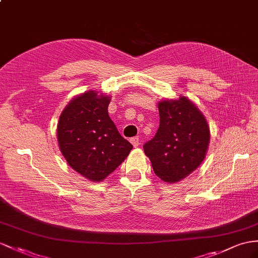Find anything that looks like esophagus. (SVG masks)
I'll return each mask as SVG.
<instances>
[{
	"instance_id": "1",
	"label": "esophagus",
	"mask_w": 258,
	"mask_h": 258,
	"mask_svg": "<svg viewBox=\"0 0 258 258\" xmlns=\"http://www.w3.org/2000/svg\"><path fill=\"white\" fill-rule=\"evenodd\" d=\"M131 143H132V145H133L134 147L140 146V144H141V140H140V137L136 136V137L131 138Z\"/></svg>"
}]
</instances>
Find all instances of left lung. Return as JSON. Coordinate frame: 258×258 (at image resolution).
<instances>
[{"label":"left lung","mask_w":258,"mask_h":258,"mask_svg":"<svg viewBox=\"0 0 258 258\" xmlns=\"http://www.w3.org/2000/svg\"><path fill=\"white\" fill-rule=\"evenodd\" d=\"M160 124L153 140L144 145L156 175L172 183L198 168L207 153L209 127L193 102L185 97L159 102Z\"/></svg>","instance_id":"obj_1"}]
</instances>
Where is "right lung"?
<instances>
[{
    "mask_svg": "<svg viewBox=\"0 0 258 258\" xmlns=\"http://www.w3.org/2000/svg\"><path fill=\"white\" fill-rule=\"evenodd\" d=\"M110 97L91 90L68 104L57 124V141L70 166L88 180L100 182L133 149L108 113Z\"/></svg>",
    "mask_w": 258,
    "mask_h": 258,
    "instance_id": "obj_1",
    "label": "right lung"
}]
</instances>
